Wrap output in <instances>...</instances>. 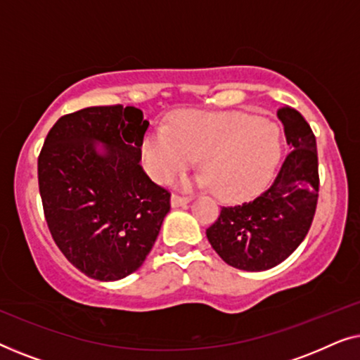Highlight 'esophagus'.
Returning <instances> with one entry per match:
<instances>
[{
	"label": "esophagus",
	"mask_w": 360,
	"mask_h": 360,
	"mask_svg": "<svg viewBox=\"0 0 360 360\" xmlns=\"http://www.w3.org/2000/svg\"><path fill=\"white\" fill-rule=\"evenodd\" d=\"M190 201V198H186V196H180V195H176V193H174L170 196V205H172V208H179V206H185L186 203H188Z\"/></svg>",
	"instance_id": "1"
}]
</instances>
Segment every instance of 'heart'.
<instances>
[{
  "label": "heart",
  "instance_id": "obj_1",
  "mask_svg": "<svg viewBox=\"0 0 360 360\" xmlns=\"http://www.w3.org/2000/svg\"><path fill=\"white\" fill-rule=\"evenodd\" d=\"M280 155L278 126L239 112H184L142 142V160L152 179L169 184L198 157L200 184L211 185L224 200L257 191L272 176Z\"/></svg>",
  "mask_w": 360,
  "mask_h": 360
}]
</instances>
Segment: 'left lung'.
<instances>
[{
	"instance_id": "8db88e82",
	"label": "left lung",
	"mask_w": 360,
	"mask_h": 360,
	"mask_svg": "<svg viewBox=\"0 0 360 360\" xmlns=\"http://www.w3.org/2000/svg\"><path fill=\"white\" fill-rule=\"evenodd\" d=\"M290 154L274 184L254 200L223 206L206 229L211 248L231 267L248 272L269 270L302 244L313 223L319 175L316 137L293 108H280Z\"/></svg>"
}]
</instances>
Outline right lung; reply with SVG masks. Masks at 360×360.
Wrapping results in <instances>:
<instances>
[{"label": "right lung", "mask_w": 360, "mask_h": 360, "mask_svg": "<svg viewBox=\"0 0 360 360\" xmlns=\"http://www.w3.org/2000/svg\"><path fill=\"white\" fill-rule=\"evenodd\" d=\"M147 127L134 106H91L62 116L44 141L37 175L49 231L90 278L136 272L170 211V193L139 164Z\"/></svg>", "instance_id": "1"}]
</instances>
